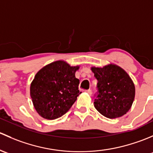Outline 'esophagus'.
<instances>
[{
	"label": "esophagus",
	"mask_w": 153,
	"mask_h": 153,
	"mask_svg": "<svg viewBox=\"0 0 153 153\" xmlns=\"http://www.w3.org/2000/svg\"><path fill=\"white\" fill-rule=\"evenodd\" d=\"M85 91L88 93V94H90V95H91V94H92V90H91V89H88V90H87V91Z\"/></svg>",
	"instance_id": "esophagus-1"
}]
</instances>
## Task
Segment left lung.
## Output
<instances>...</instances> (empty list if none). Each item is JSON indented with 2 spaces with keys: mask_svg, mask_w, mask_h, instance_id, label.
<instances>
[{
  "mask_svg": "<svg viewBox=\"0 0 153 153\" xmlns=\"http://www.w3.org/2000/svg\"><path fill=\"white\" fill-rule=\"evenodd\" d=\"M98 82L94 107L109 119L120 117L130 109L135 97V86L129 75L119 66L108 65L91 68Z\"/></svg>",
  "mask_w": 153,
  "mask_h": 153,
  "instance_id": "left-lung-1",
  "label": "left lung"
}]
</instances>
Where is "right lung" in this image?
<instances>
[{
  "instance_id": "add662e5",
  "label": "right lung",
  "mask_w": 153,
  "mask_h": 153,
  "mask_svg": "<svg viewBox=\"0 0 153 153\" xmlns=\"http://www.w3.org/2000/svg\"><path fill=\"white\" fill-rule=\"evenodd\" d=\"M79 66L72 67L62 60L45 65L35 75L30 94L34 108L46 119L61 117L68 111L81 94L79 80L75 77Z\"/></svg>"
}]
</instances>
